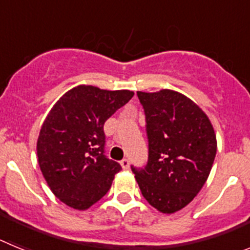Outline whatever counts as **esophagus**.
Returning <instances> with one entry per match:
<instances>
[{
	"instance_id": "1",
	"label": "esophagus",
	"mask_w": 250,
	"mask_h": 250,
	"mask_svg": "<svg viewBox=\"0 0 250 250\" xmlns=\"http://www.w3.org/2000/svg\"><path fill=\"white\" fill-rule=\"evenodd\" d=\"M120 164H121V167H123L124 170H127L129 169V165H130L129 159H123V160L120 161Z\"/></svg>"
}]
</instances>
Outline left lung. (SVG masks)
Listing matches in <instances>:
<instances>
[{"instance_id": "8db88e82", "label": "left lung", "mask_w": 250, "mask_h": 250, "mask_svg": "<svg viewBox=\"0 0 250 250\" xmlns=\"http://www.w3.org/2000/svg\"><path fill=\"white\" fill-rule=\"evenodd\" d=\"M144 109L149 154L131 165L141 194L161 213L188 205L207 182L216 154L210 121L190 99L173 90L138 91Z\"/></svg>"}]
</instances>
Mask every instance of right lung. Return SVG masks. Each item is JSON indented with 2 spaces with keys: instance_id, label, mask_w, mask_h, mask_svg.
Returning <instances> with one entry per match:
<instances>
[{
  "instance_id": "1",
  "label": "right lung",
  "mask_w": 250,
  "mask_h": 250,
  "mask_svg": "<svg viewBox=\"0 0 250 250\" xmlns=\"http://www.w3.org/2000/svg\"><path fill=\"white\" fill-rule=\"evenodd\" d=\"M134 92L77 86L51 109L40 131L37 156L52 193L85 210L109 191L121 165L105 155L104 124Z\"/></svg>"
}]
</instances>
